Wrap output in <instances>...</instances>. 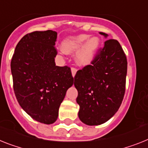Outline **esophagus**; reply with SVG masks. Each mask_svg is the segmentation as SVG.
<instances>
[{
  "instance_id": "1",
  "label": "esophagus",
  "mask_w": 148,
  "mask_h": 148,
  "mask_svg": "<svg viewBox=\"0 0 148 148\" xmlns=\"http://www.w3.org/2000/svg\"><path fill=\"white\" fill-rule=\"evenodd\" d=\"M71 73H72V76L73 77L75 76V74H76V73H77L76 68H74V67H73V68H71Z\"/></svg>"
}]
</instances>
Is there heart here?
I'll return each mask as SVG.
<instances>
[{
  "instance_id": "obj_1",
  "label": "heart",
  "mask_w": 148,
  "mask_h": 148,
  "mask_svg": "<svg viewBox=\"0 0 148 148\" xmlns=\"http://www.w3.org/2000/svg\"><path fill=\"white\" fill-rule=\"evenodd\" d=\"M89 38V36L87 34H80L68 38L62 43V49L66 53H74L84 46L78 52L76 57L77 62L83 66L92 62L99 47V38L93 37L87 41Z\"/></svg>"
}]
</instances>
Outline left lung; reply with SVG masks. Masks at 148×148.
Returning a JSON list of instances; mask_svg holds the SVG:
<instances>
[{"mask_svg":"<svg viewBox=\"0 0 148 148\" xmlns=\"http://www.w3.org/2000/svg\"><path fill=\"white\" fill-rule=\"evenodd\" d=\"M107 38L108 34L99 32ZM127 60L116 40L105 42L91 64L77 71L78 116L84 123L97 126L110 120L123 101L126 89Z\"/></svg>","mask_w":148,"mask_h":148,"instance_id":"1","label":"left lung"}]
</instances>
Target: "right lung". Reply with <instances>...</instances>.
<instances>
[{
    "label": "right lung",
    "mask_w": 148,
    "mask_h": 148,
    "mask_svg": "<svg viewBox=\"0 0 148 148\" xmlns=\"http://www.w3.org/2000/svg\"><path fill=\"white\" fill-rule=\"evenodd\" d=\"M57 32L27 34L16 47L11 60L13 89L18 104L34 120L52 124L66 92L74 84L71 68L56 66Z\"/></svg>",
    "instance_id": "right-lung-1"
}]
</instances>
